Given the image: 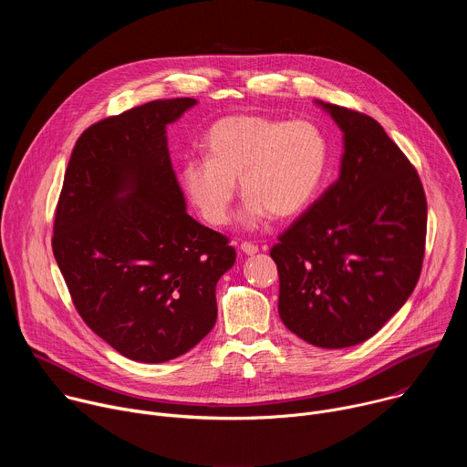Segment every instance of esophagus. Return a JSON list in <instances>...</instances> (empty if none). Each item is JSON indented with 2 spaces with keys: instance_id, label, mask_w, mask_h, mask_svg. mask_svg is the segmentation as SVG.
I'll list each match as a JSON object with an SVG mask.
<instances>
[{
  "instance_id": "34e87169",
  "label": "esophagus",
  "mask_w": 467,
  "mask_h": 467,
  "mask_svg": "<svg viewBox=\"0 0 467 467\" xmlns=\"http://www.w3.org/2000/svg\"><path fill=\"white\" fill-rule=\"evenodd\" d=\"M240 251L244 253V254H254V253H258V245H254V244H251V242H242L240 244Z\"/></svg>"
}]
</instances>
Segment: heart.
Returning a JSON list of instances; mask_svg holds the SVG:
<instances>
[{
  "mask_svg": "<svg viewBox=\"0 0 467 467\" xmlns=\"http://www.w3.org/2000/svg\"><path fill=\"white\" fill-rule=\"evenodd\" d=\"M203 148L207 159L182 162L179 181L197 213L218 227L229 222L236 179L247 197L240 222L256 229L270 214L305 213L328 166V140L308 119L227 116L207 130Z\"/></svg>",
  "mask_w": 467,
  "mask_h": 467,
  "instance_id": "b5f03b06",
  "label": "heart"
}]
</instances>
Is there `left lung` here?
<instances>
[{
    "label": "left lung",
    "instance_id": "1",
    "mask_svg": "<svg viewBox=\"0 0 467 467\" xmlns=\"http://www.w3.org/2000/svg\"><path fill=\"white\" fill-rule=\"evenodd\" d=\"M344 135L340 175L272 247L279 316L323 349L366 342L401 308L421 274L427 199L382 125L314 101Z\"/></svg>",
    "mask_w": 467,
    "mask_h": 467
}]
</instances>
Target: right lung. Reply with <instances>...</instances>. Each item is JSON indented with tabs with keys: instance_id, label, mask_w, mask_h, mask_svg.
<instances>
[{
	"instance_id": "right-lung-1",
	"label": "right lung",
	"mask_w": 467,
	"mask_h": 467,
	"mask_svg": "<svg viewBox=\"0 0 467 467\" xmlns=\"http://www.w3.org/2000/svg\"><path fill=\"white\" fill-rule=\"evenodd\" d=\"M193 105L157 99L88 127L55 213L53 254L78 312L137 362L177 358L209 335L216 285L236 260L186 213L171 168L166 127Z\"/></svg>"
}]
</instances>
